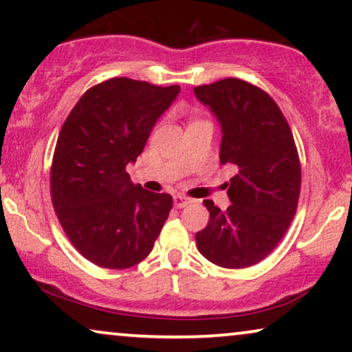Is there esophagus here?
Returning <instances> with one entry per match:
<instances>
[{"label": "esophagus", "instance_id": "esophagus-1", "mask_svg": "<svg viewBox=\"0 0 352 352\" xmlns=\"http://www.w3.org/2000/svg\"><path fill=\"white\" fill-rule=\"evenodd\" d=\"M173 204H175L176 208H184V206L192 204V199H187L184 195H175L173 197Z\"/></svg>", "mask_w": 352, "mask_h": 352}]
</instances>
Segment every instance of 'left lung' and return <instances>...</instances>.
Wrapping results in <instances>:
<instances>
[{
	"label": "left lung",
	"instance_id": "left-lung-1",
	"mask_svg": "<svg viewBox=\"0 0 352 352\" xmlns=\"http://www.w3.org/2000/svg\"><path fill=\"white\" fill-rule=\"evenodd\" d=\"M194 93L221 126V163L235 168L228 184L232 205L221 211L204 201L210 221L195 234L197 247L216 266H253L277 247L296 213L301 166L292 129L271 96L243 80Z\"/></svg>",
	"mask_w": 352,
	"mask_h": 352
}]
</instances>
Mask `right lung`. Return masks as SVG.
<instances>
[{"mask_svg": "<svg viewBox=\"0 0 352 352\" xmlns=\"http://www.w3.org/2000/svg\"><path fill=\"white\" fill-rule=\"evenodd\" d=\"M179 91L110 78L86 91L62 124L51 166L52 205L72 245L96 266L141 263L170 214L171 195L134 186L126 165L141 155Z\"/></svg>", "mask_w": 352, "mask_h": 352, "instance_id": "1", "label": "right lung"}]
</instances>
